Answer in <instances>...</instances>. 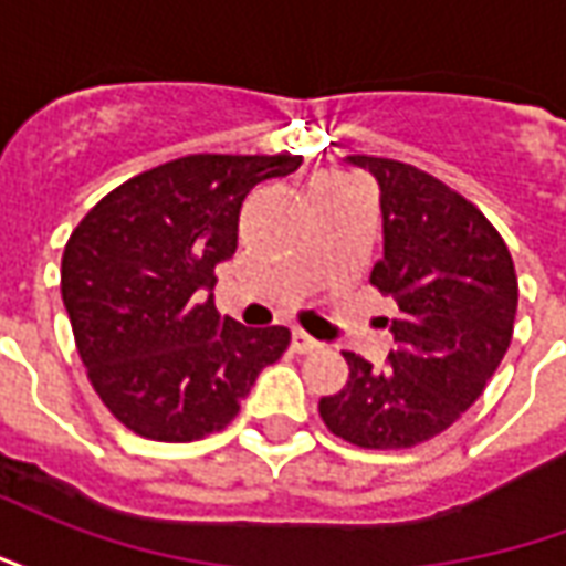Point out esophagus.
Here are the masks:
<instances>
[{"label":"esophagus","mask_w":566,"mask_h":566,"mask_svg":"<svg viewBox=\"0 0 566 566\" xmlns=\"http://www.w3.org/2000/svg\"><path fill=\"white\" fill-rule=\"evenodd\" d=\"M291 348H294L296 355H312V352H321V343H315L303 331H294L291 333Z\"/></svg>","instance_id":"esophagus-1"}]
</instances>
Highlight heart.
Here are the masks:
<instances>
[{"label":"heart","mask_w":566,"mask_h":566,"mask_svg":"<svg viewBox=\"0 0 566 566\" xmlns=\"http://www.w3.org/2000/svg\"><path fill=\"white\" fill-rule=\"evenodd\" d=\"M345 187H355V181H348L343 175H321L315 187H312V193L321 197V193H333V190H345Z\"/></svg>","instance_id":"obj_1"}]
</instances>
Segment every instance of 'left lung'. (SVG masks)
<instances>
[{"label": "left lung", "instance_id": "obj_1", "mask_svg": "<svg viewBox=\"0 0 566 566\" xmlns=\"http://www.w3.org/2000/svg\"><path fill=\"white\" fill-rule=\"evenodd\" d=\"M376 175L385 258L369 284L397 303L394 348L376 369L345 352L348 381L321 421L360 449H412L482 397L512 343L518 279L503 235L458 190L409 163L348 157Z\"/></svg>", "mask_w": 566, "mask_h": 566}]
</instances>
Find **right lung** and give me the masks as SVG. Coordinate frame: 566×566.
I'll list each match as a JSON object with an SVG mask.
<instances>
[{
	"mask_svg": "<svg viewBox=\"0 0 566 566\" xmlns=\"http://www.w3.org/2000/svg\"><path fill=\"white\" fill-rule=\"evenodd\" d=\"M300 154H190L129 178L93 206L63 251L60 291L105 409L133 433L193 442L223 430L287 327H242L214 308L251 187Z\"/></svg>",
	"mask_w": 566,
	"mask_h": 566,
	"instance_id": "right-lung-1",
	"label": "right lung"
}]
</instances>
